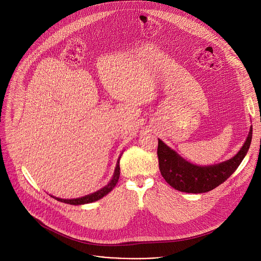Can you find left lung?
<instances>
[{"label":"left lung","instance_id":"8db88e82","mask_svg":"<svg viewBox=\"0 0 261 261\" xmlns=\"http://www.w3.org/2000/svg\"><path fill=\"white\" fill-rule=\"evenodd\" d=\"M252 140V126L241 150L229 160L214 165L200 166L180 157L158 139L159 168L164 179L172 188L186 193H205L224 182L240 166L247 155Z\"/></svg>","mask_w":261,"mask_h":261}]
</instances>
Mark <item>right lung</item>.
<instances>
[{"mask_svg":"<svg viewBox=\"0 0 261 261\" xmlns=\"http://www.w3.org/2000/svg\"><path fill=\"white\" fill-rule=\"evenodd\" d=\"M121 156H122V154L120 155V157L117 161V165H116L113 177H111V179L108 181L107 185H105L103 188L99 189L98 191H96L94 193H91V194H88V195H85L83 197L71 198V199H63V198H59V197H56V196H53V195H50V196L56 198L58 201H61V202L67 203V204H72V205H81V204L91 203V202H94V201H97V200L101 199L102 197H104L111 190H113L116 187V185L118 184V180L120 178V159H121Z\"/></svg>","mask_w":261,"mask_h":261,"instance_id":"right-lung-1","label":"right lung"}]
</instances>
